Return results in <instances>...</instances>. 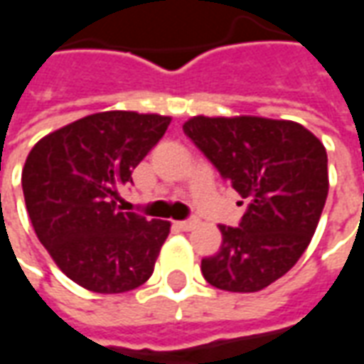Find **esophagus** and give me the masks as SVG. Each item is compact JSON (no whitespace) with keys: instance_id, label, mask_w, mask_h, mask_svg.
<instances>
[{"instance_id":"34e87169","label":"esophagus","mask_w":364,"mask_h":364,"mask_svg":"<svg viewBox=\"0 0 364 364\" xmlns=\"http://www.w3.org/2000/svg\"><path fill=\"white\" fill-rule=\"evenodd\" d=\"M197 226V218H189V220H179L177 222V228L183 230V232H189Z\"/></svg>"}]
</instances>
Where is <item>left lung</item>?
Masks as SVG:
<instances>
[{"instance_id":"obj_1","label":"left lung","mask_w":364,"mask_h":364,"mask_svg":"<svg viewBox=\"0 0 364 364\" xmlns=\"http://www.w3.org/2000/svg\"><path fill=\"white\" fill-rule=\"evenodd\" d=\"M183 132L247 200L237 226L200 261L213 287L257 292L289 273L312 240L328 198V154L298 122L261 117H193Z\"/></svg>"}]
</instances>
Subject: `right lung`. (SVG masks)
Instances as JSON below:
<instances>
[{"label":"right lung","mask_w":364,"mask_h":364,"mask_svg":"<svg viewBox=\"0 0 364 364\" xmlns=\"http://www.w3.org/2000/svg\"><path fill=\"white\" fill-rule=\"evenodd\" d=\"M169 122L159 114L95 112L44 136L28 154L21 183L36 237L83 289L119 294L154 273L169 222L124 213L117 200Z\"/></svg>","instance_id":"1"}]
</instances>
